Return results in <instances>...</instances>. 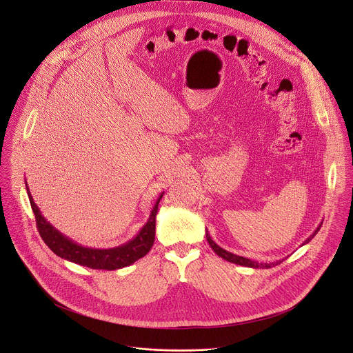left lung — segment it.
Returning <instances> with one entry per match:
<instances>
[{
    "label": "left lung",
    "mask_w": 353,
    "mask_h": 353,
    "mask_svg": "<svg viewBox=\"0 0 353 353\" xmlns=\"http://www.w3.org/2000/svg\"><path fill=\"white\" fill-rule=\"evenodd\" d=\"M321 225L323 223H320V226L314 230V233L312 234V236H309L306 240H305V243L301 244V245H305V244H307L316 234H317V232L320 230V228H321ZM207 240H208V243H210V245L212 247V250L215 251V253L219 256V257H222L223 260H226V261H229V263H233V264H237V265H243V267H250V268H271V267H275V265H278V264H281L283 260H279V261H275V263H259V261H253V260H250V259H245V257H241V256H236V254H233V253H229V251H226L225 248H222V247H219L212 239H211V236H210V233H208V230H207Z\"/></svg>",
    "instance_id": "8db88e82"
}]
</instances>
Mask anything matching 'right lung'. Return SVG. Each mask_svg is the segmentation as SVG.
<instances>
[{
  "instance_id": "obj_1",
  "label": "right lung",
  "mask_w": 353,
  "mask_h": 353,
  "mask_svg": "<svg viewBox=\"0 0 353 353\" xmlns=\"http://www.w3.org/2000/svg\"><path fill=\"white\" fill-rule=\"evenodd\" d=\"M25 185L29 195L30 207L36 218V225L43 241L48 245V248L52 250L56 256L67 261L79 264L82 267H89L92 270L114 271V270L124 268L134 264L135 261L146 256L150 247L154 245L158 205L165 192H162L158 196L155 207L152 208V211H150L148 222L141 228V230L137 233L135 237L113 248H90V247L81 245L77 241L71 240L70 237L64 236L52 223L47 222V219L41 215L39 207L34 204L26 180H25Z\"/></svg>"
}]
</instances>
